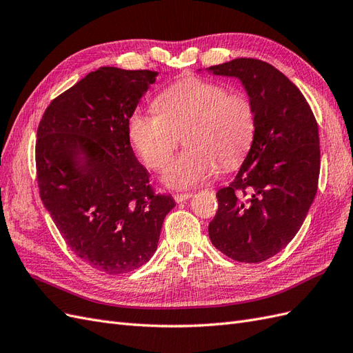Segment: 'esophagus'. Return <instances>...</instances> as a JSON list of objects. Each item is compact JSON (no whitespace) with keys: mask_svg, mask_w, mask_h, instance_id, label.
Returning a JSON list of instances; mask_svg holds the SVG:
<instances>
[{"mask_svg":"<svg viewBox=\"0 0 353 353\" xmlns=\"http://www.w3.org/2000/svg\"><path fill=\"white\" fill-rule=\"evenodd\" d=\"M191 196H193V193H176V194H174V200L176 203H183V201L188 200Z\"/></svg>","mask_w":353,"mask_h":353,"instance_id":"34e87169","label":"esophagus"}]
</instances>
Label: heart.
Listing matches in <instances>:
<instances>
[{
    "label": "heart",
    "instance_id": "obj_1",
    "mask_svg": "<svg viewBox=\"0 0 353 353\" xmlns=\"http://www.w3.org/2000/svg\"><path fill=\"white\" fill-rule=\"evenodd\" d=\"M157 113L135 110L128 119V138L145 166L159 170L172 156L183 134L184 152L163 172L168 187H194L215 174L218 162L237 165L250 150L256 119L248 95L225 85L184 78L154 100Z\"/></svg>",
    "mask_w": 353,
    "mask_h": 353
}]
</instances>
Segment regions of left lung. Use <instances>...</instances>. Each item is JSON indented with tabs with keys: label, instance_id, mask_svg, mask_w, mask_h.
Masks as SVG:
<instances>
[{
	"label": "left lung",
	"instance_id": "1",
	"mask_svg": "<svg viewBox=\"0 0 353 353\" xmlns=\"http://www.w3.org/2000/svg\"><path fill=\"white\" fill-rule=\"evenodd\" d=\"M206 70L237 78L256 119L254 140L239 174L216 193L219 206L209 237L228 258L258 263L293 240L315 199L318 125L303 94L270 63L240 57Z\"/></svg>",
	"mask_w": 353,
	"mask_h": 353
}]
</instances>
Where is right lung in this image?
<instances>
[{
  "label": "right lung",
  "mask_w": 353,
  "mask_h": 353,
  "mask_svg": "<svg viewBox=\"0 0 353 353\" xmlns=\"http://www.w3.org/2000/svg\"><path fill=\"white\" fill-rule=\"evenodd\" d=\"M159 72L100 68L52 100L37 132L39 196L82 261L125 274L150 261L170 196L154 194L128 119Z\"/></svg>",
  "instance_id": "right-lung-1"
}]
</instances>
